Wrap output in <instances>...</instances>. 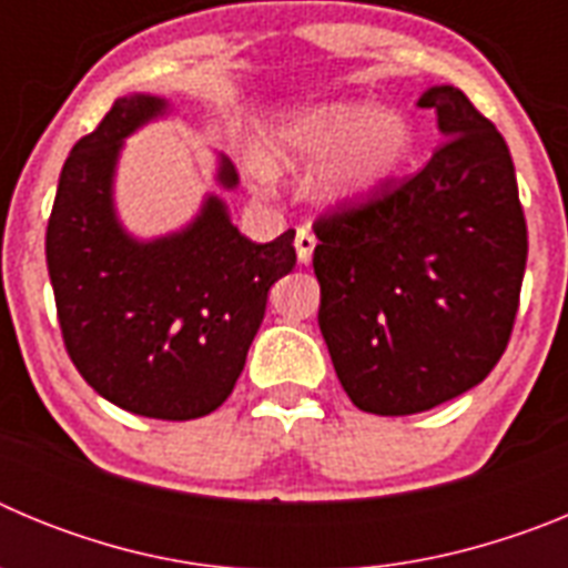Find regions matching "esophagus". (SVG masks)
Wrapping results in <instances>:
<instances>
[{
    "mask_svg": "<svg viewBox=\"0 0 568 568\" xmlns=\"http://www.w3.org/2000/svg\"><path fill=\"white\" fill-rule=\"evenodd\" d=\"M313 250H315L313 230L310 227L295 230V253H298L301 264H310V258H313Z\"/></svg>",
    "mask_w": 568,
    "mask_h": 568,
    "instance_id": "obj_1",
    "label": "esophagus"
}]
</instances>
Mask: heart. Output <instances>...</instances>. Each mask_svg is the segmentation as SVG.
Wrapping results in <instances>:
<instances>
[{"label": "heart", "instance_id": "b5f03b06", "mask_svg": "<svg viewBox=\"0 0 568 568\" xmlns=\"http://www.w3.org/2000/svg\"><path fill=\"white\" fill-rule=\"evenodd\" d=\"M413 150V130L404 115L373 102H333L290 115L275 130L273 155L281 164L329 162L321 193L333 202H353L384 184ZM258 184L273 182V168L255 159Z\"/></svg>", "mask_w": 568, "mask_h": 568}]
</instances>
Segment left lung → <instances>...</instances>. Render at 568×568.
Here are the masks:
<instances>
[{
    "instance_id": "1",
    "label": "left lung",
    "mask_w": 568,
    "mask_h": 568,
    "mask_svg": "<svg viewBox=\"0 0 568 568\" xmlns=\"http://www.w3.org/2000/svg\"><path fill=\"white\" fill-rule=\"evenodd\" d=\"M418 108L446 139L426 168L313 224L321 335L344 393L373 415L426 413L495 369L529 253L504 135L453 84Z\"/></svg>"
}]
</instances>
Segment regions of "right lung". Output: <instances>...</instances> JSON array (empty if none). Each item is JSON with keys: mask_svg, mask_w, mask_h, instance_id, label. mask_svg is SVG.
<instances>
[{"mask_svg": "<svg viewBox=\"0 0 568 568\" xmlns=\"http://www.w3.org/2000/svg\"><path fill=\"white\" fill-rule=\"evenodd\" d=\"M168 102L115 99L79 139L59 175L44 235L64 349L82 378L133 415L190 420L224 404L258 333L267 293L295 267V230L255 244L233 227L227 204L207 195L193 224L135 241L113 210L122 142ZM222 187L239 173L222 159Z\"/></svg>", "mask_w": 568, "mask_h": 568, "instance_id": "right-lung-1", "label": "right lung"}]
</instances>
